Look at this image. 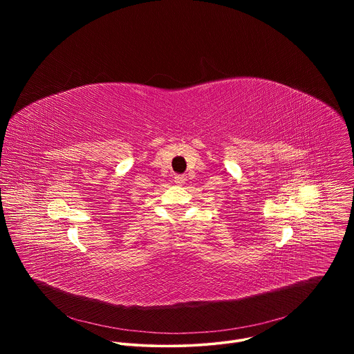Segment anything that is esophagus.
Here are the masks:
<instances>
[{
    "label": "esophagus",
    "mask_w": 354,
    "mask_h": 354,
    "mask_svg": "<svg viewBox=\"0 0 354 354\" xmlns=\"http://www.w3.org/2000/svg\"><path fill=\"white\" fill-rule=\"evenodd\" d=\"M174 180H175V183H176V185H179V186H182V185H185V183H186V178H185L183 175H176Z\"/></svg>",
    "instance_id": "esophagus-1"
}]
</instances>
